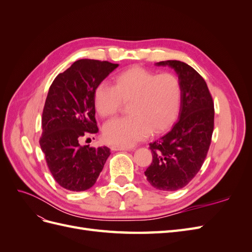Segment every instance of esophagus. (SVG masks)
<instances>
[{"mask_svg": "<svg viewBox=\"0 0 252 252\" xmlns=\"http://www.w3.org/2000/svg\"><path fill=\"white\" fill-rule=\"evenodd\" d=\"M111 149L114 150V151H127V150H130V148H128V147L117 146V145H113V146H111Z\"/></svg>", "mask_w": 252, "mask_h": 252, "instance_id": "1", "label": "esophagus"}]
</instances>
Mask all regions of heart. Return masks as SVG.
I'll list each match as a JSON object with an SVG mask.
<instances>
[{
    "label": "heart",
    "instance_id": "1",
    "mask_svg": "<svg viewBox=\"0 0 252 252\" xmlns=\"http://www.w3.org/2000/svg\"><path fill=\"white\" fill-rule=\"evenodd\" d=\"M182 85L172 73L158 74L132 67L114 78V86L101 83L95 89L94 103L102 117L116 113L122 101H130V116L108 121L103 127L105 140L122 147L132 146L152 132L168 127L180 108Z\"/></svg>",
    "mask_w": 252,
    "mask_h": 252
}]
</instances>
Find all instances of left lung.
Here are the masks:
<instances>
[{
    "label": "left lung",
    "instance_id": "left-lung-1",
    "mask_svg": "<svg viewBox=\"0 0 252 252\" xmlns=\"http://www.w3.org/2000/svg\"><path fill=\"white\" fill-rule=\"evenodd\" d=\"M177 72L182 85L178 122L162 138L149 144L152 163L145 171L152 187L175 191L185 187L207 156L215 126V108L205 80L191 66L177 60L162 61Z\"/></svg>",
    "mask_w": 252,
    "mask_h": 252
}]
</instances>
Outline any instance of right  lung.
Returning <instances> with one entry per match:
<instances>
[{"label": "right lung", "instance_id": "right-lung-1", "mask_svg": "<svg viewBox=\"0 0 252 252\" xmlns=\"http://www.w3.org/2000/svg\"><path fill=\"white\" fill-rule=\"evenodd\" d=\"M119 64L83 59L57 75L45 102L40 139L48 168L58 184L70 191L93 187L110 149L82 146L84 136L98 132L94 93Z\"/></svg>", "mask_w": 252, "mask_h": 252}]
</instances>
